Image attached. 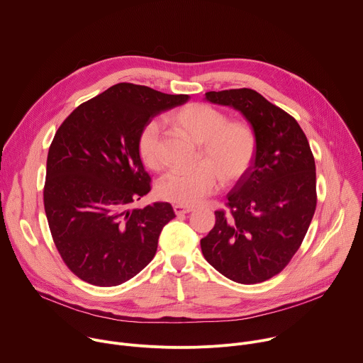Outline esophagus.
<instances>
[{"instance_id":"34e87169","label":"esophagus","mask_w":363,"mask_h":363,"mask_svg":"<svg viewBox=\"0 0 363 363\" xmlns=\"http://www.w3.org/2000/svg\"><path fill=\"white\" fill-rule=\"evenodd\" d=\"M174 211H175V214L177 216H179V214H188V213H191V211H194V208L192 206H185V205H174Z\"/></svg>"}]
</instances>
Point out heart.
Instances as JSON below:
<instances>
[{
	"instance_id": "obj_1",
	"label": "heart",
	"mask_w": 363,
	"mask_h": 363,
	"mask_svg": "<svg viewBox=\"0 0 363 363\" xmlns=\"http://www.w3.org/2000/svg\"><path fill=\"white\" fill-rule=\"evenodd\" d=\"M172 125L199 143L198 165L174 169L158 184L162 199L178 205H196L216 194L220 182L231 185L250 169L257 152V135L244 121H228L227 115L205 103H188L171 113ZM139 158L150 171L164 168L160 125L146 122L136 139Z\"/></svg>"
}]
</instances>
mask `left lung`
<instances>
[{"label":"left lung","instance_id":"1","mask_svg":"<svg viewBox=\"0 0 363 363\" xmlns=\"http://www.w3.org/2000/svg\"><path fill=\"white\" fill-rule=\"evenodd\" d=\"M206 100L233 106L257 135L255 158L228 192L225 210L201 240L216 270L241 284L279 274L300 248L315 216L316 165L297 121L252 89L208 91Z\"/></svg>","mask_w":363,"mask_h":363}]
</instances>
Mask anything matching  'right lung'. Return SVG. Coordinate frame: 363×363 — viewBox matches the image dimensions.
<instances>
[{
	"mask_svg": "<svg viewBox=\"0 0 363 363\" xmlns=\"http://www.w3.org/2000/svg\"><path fill=\"white\" fill-rule=\"evenodd\" d=\"M186 100L118 83L82 103L57 129L47 155L44 210L60 257L80 280L119 286L157 252L175 213L168 202L130 208L152 188L136 139L146 122Z\"/></svg>",
	"mask_w": 363,
	"mask_h": 363,
	"instance_id": "1",
	"label": "right lung"
}]
</instances>
